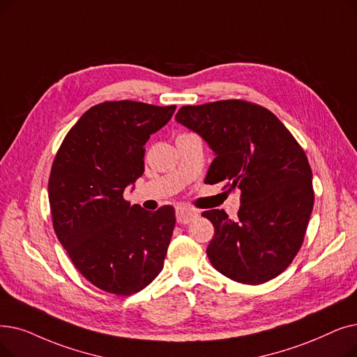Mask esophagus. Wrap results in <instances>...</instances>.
I'll list each match as a JSON object with an SVG mask.
<instances>
[{
  "label": "esophagus",
  "instance_id": "obj_1",
  "mask_svg": "<svg viewBox=\"0 0 357 357\" xmlns=\"http://www.w3.org/2000/svg\"><path fill=\"white\" fill-rule=\"evenodd\" d=\"M198 215V211L190 207H178L176 208V220L181 225H188Z\"/></svg>",
  "mask_w": 357,
  "mask_h": 357
}]
</instances>
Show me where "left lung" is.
Instances as JSON below:
<instances>
[{"mask_svg": "<svg viewBox=\"0 0 357 357\" xmlns=\"http://www.w3.org/2000/svg\"><path fill=\"white\" fill-rule=\"evenodd\" d=\"M175 119L214 151L206 182L241 190L236 222L223 210L203 213L214 226L211 266L243 284L283 273L301 250L314 207L312 170L302 147L274 114L245 100L182 106Z\"/></svg>", "mask_w": 357, "mask_h": 357, "instance_id": "obj_1", "label": "left lung"}]
</instances>
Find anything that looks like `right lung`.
I'll return each instance as SVG.
<instances>
[{"mask_svg": "<svg viewBox=\"0 0 357 357\" xmlns=\"http://www.w3.org/2000/svg\"><path fill=\"white\" fill-rule=\"evenodd\" d=\"M176 106L103 102L66 135L48 183L52 223L73 264L96 287L127 296L163 268L175 210L146 211L123 199L144 172V146Z\"/></svg>", "mask_w": 357, "mask_h": 357, "instance_id": "obj_1", "label": "right lung"}]
</instances>
